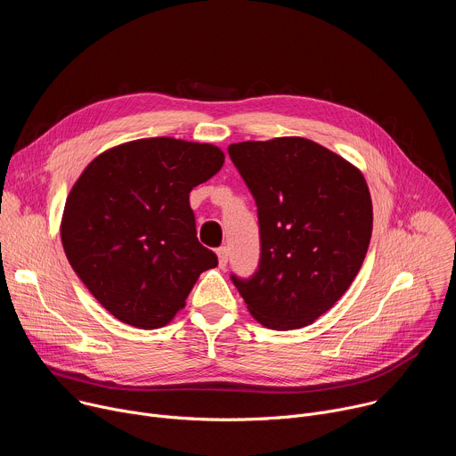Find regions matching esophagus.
Returning a JSON list of instances; mask_svg holds the SVG:
<instances>
[{
  "instance_id": "1",
  "label": "esophagus",
  "mask_w": 456,
  "mask_h": 456,
  "mask_svg": "<svg viewBox=\"0 0 456 456\" xmlns=\"http://www.w3.org/2000/svg\"><path fill=\"white\" fill-rule=\"evenodd\" d=\"M216 254H218V265L224 269L227 265V262H229V248L227 247H220L216 250Z\"/></svg>"
}]
</instances>
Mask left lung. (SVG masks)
<instances>
[{
	"label": "left lung",
	"instance_id": "obj_1",
	"mask_svg": "<svg viewBox=\"0 0 456 456\" xmlns=\"http://www.w3.org/2000/svg\"><path fill=\"white\" fill-rule=\"evenodd\" d=\"M257 208L259 264L231 274L254 319L273 330L306 327L355 280L373 213L357 167L308 139L281 137L227 148Z\"/></svg>",
	"mask_w": 456,
	"mask_h": 456
}]
</instances>
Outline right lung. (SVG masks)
<instances>
[{"label": "right lung", "instance_id": "add662e5", "mask_svg": "<svg viewBox=\"0 0 456 456\" xmlns=\"http://www.w3.org/2000/svg\"><path fill=\"white\" fill-rule=\"evenodd\" d=\"M224 153L171 137L111 148L72 187L61 222L69 262L118 321L151 330L167 324L218 265L197 238L192 187L215 176Z\"/></svg>", "mask_w": 456, "mask_h": 456}]
</instances>
